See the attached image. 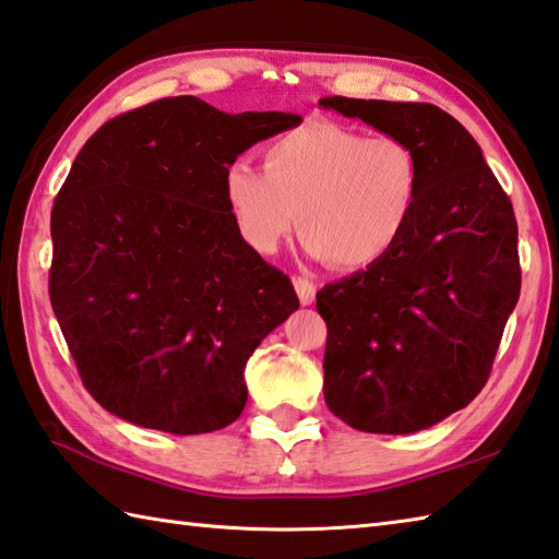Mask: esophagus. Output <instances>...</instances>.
<instances>
[{
  "instance_id": "1",
  "label": "esophagus",
  "mask_w": 559,
  "mask_h": 559,
  "mask_svg": "<svg viewBox=\"0 0 559 559\" xmlns=\"http://www.w3.org/2000/svg\"><path fill=\"white\" fill-rule=\"evenodd\" d=\"M294 289L299 294L301 306H311L316 301V284L306 277H294Z\"/></svg>"
}]
</instances>
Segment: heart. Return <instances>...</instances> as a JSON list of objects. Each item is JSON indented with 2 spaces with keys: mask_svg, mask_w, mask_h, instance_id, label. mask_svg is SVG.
<instances>
[{
  "mask_svg": "<svg viewBox=\"0 0 559 559\" xmlns=\"http://www.w3.org/2000/svg\"><path fill=\"white\" fill-rule=\"evenodd\" d=\"M224 195L255 253H277L299 219L306 253L337 270H361L405 234L419 168L395 136H364L321 120L270 140L263 170L234 162L224 170Z\"/></svg>",
  "mask_w": 559,
  "mask_h": 559,
  "instance_id": "b5f03b06",
  "label": "heart"
}]
</instances>
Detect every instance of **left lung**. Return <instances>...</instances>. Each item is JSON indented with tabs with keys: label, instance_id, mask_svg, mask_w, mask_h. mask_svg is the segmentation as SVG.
<instances>
[{
	"label": "left lung",
	"instance_id": "1",
	"mask_svg": "<svg viewBox=\"0 0 559 559\" xmlns=\"http://www.w3.org/2000/svg\"><path fill=\"white\" fill-rule=\"evenodd\" d=\"M318 106L401 140L419 195L379 263L328 284L323 395L369 435H413L483 391L521 292L514 210L480 144L431 104L330 96Z\"/></svg>",
	"mask_w": 559,
	"mask_h": 559
}]
</instances>
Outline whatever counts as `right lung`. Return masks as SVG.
<instances>
[{
  "mask_svg": "<svg viewBox=\"0 0 559 559\" xmlns=\"http://www.w3.org/2000/svg\"><path fill=\"white\" fill-rule=\"evenodd\" d=\"M296 124L176 96L82 146L50 216V304L110 415L188 437L243 413L246 361L299 299L238 234L224 170Z\"/></svg>",
  "mask_w": 559,
  "mask_h": 559,
  "instance_id": "1",
  "label": "right lung"
}]
</instances>
